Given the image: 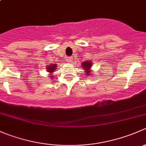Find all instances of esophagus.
I'll use <instances>...</instances> for the list:
<instances>
[{"mask_svg": "<svg viewBox=\"0 0 146 146\" xmlns=\"http://www.w3.org/2000/svg\"><path fill=\"white\" fill-rule=\"evenodd\" d=\"M66 61L69 63H71L72 61H73V59H72L71 57H67V58H66Z\"/></svg>", "mask_w": 146, "mask_h": 146, "instance_id": "esophagus-1", "label": "esophagus"}]
</instances>
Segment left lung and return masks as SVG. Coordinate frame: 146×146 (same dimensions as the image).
Instances as JSON below:
<instances>
[{
  "mask_svg": "<svg viewBox=\"0 0 146 146\" xmlns=\"http://www.w3.org/2000/svg\"><path fill=\"white\" fill-rule=\"evenodd\" d=\"M91 62H88V61H86V62H84L82 63V67H83V68L85 69V70H87L86 73H87V75H89V73H90V69L91 66H92V65H91Z\"/></svg>",
  "mask_w": 146,
  "mask_h": 146,
  "instance_id": "left-lung-1",
  "label": "left lung"
}]
</instances>
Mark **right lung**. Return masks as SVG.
I'll use <instances>...</instances> for the list:
<instances>
[{
    "mask_svg": "<svg viewBox=\"0 0 146 146\" xmlns=\"http://www.w3.org/2000/svg\"><path fill=\"white\" fill-rule=\"evenodd\" d=\"M56 64H51L50 65V66H47V72H48V73H53V72H54V70H55V69L56 68ZM51 78L53 77V76H51Z\"/></svg>",
    "mask_w": 146,
    "mask_h": 146,
    "instance_id": "1",
    "label": "right lung"
}]
</instances>
